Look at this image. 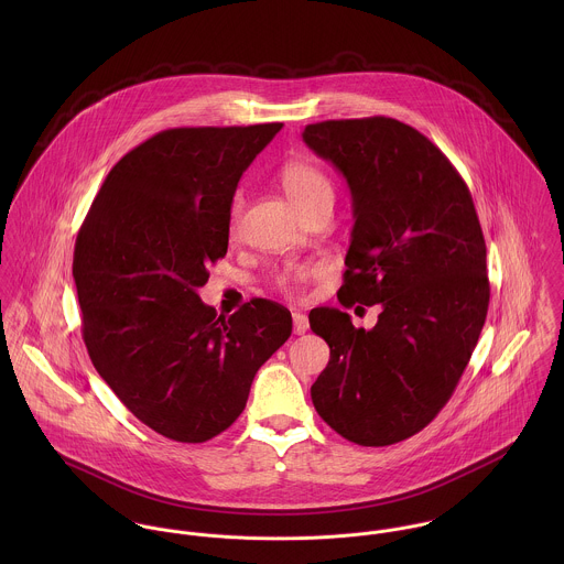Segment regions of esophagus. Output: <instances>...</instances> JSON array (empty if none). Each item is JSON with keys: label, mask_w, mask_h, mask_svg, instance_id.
I'll return each mask as SVG.
<instances>
[{"label": "esophagus", "mask_w": 564, "mask_h": 564, "mask_svg": "<svg viewBox=\"0 0 564 564\" xmlns=\"http://www.w3.org/2000/svg\"><path fill=\"white\" fill-rule=\"evenodd\" d=\"M308 327H311V323H308V317L304 313H293V329H295V334H304V332H308Z\"/></svg>", "instance_id": "obj_1"}]
</instances>
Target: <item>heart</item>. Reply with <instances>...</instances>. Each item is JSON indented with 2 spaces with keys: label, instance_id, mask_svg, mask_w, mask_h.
I'll return each instance as SVG.
<instances>
[{
  "label": "heart",
  "instance_id": "obj_1",
  "mask_svg": "<svg viewBox=\"0 0 564 564\" xmlns=\"http://www.w3.org/2000/svg\"><path fill=\"white\" fill-rule=\"evenodd\" d=\"M280 182H282V188H284L286 197L291 199V204L300 213H304V210H308L317 204H329L332 202V182L322 169L313 162H286L282 166ZM242 206H245V197H242V193H237L235 199H232V208H230L232 226L239 224ZM317 271H319L317 264H311V262L293 264V267H289L282 273L275 275V286L284 295L297 297V295H302L304 286L317 275Z\"/></svg>",
  "mask_w": 564,
  "mask_h": 564
}]
</instances>
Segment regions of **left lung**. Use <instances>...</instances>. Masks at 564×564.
I'll list each match as a JSON object with an SVG mask.
<instances>
[{
  "label": "left lung",
  "mask_w": 564,
  "mask_h": 564,
  "mask_svg": "<svg viewBox=\"0 0 564 564\" xmlns=\"http://www.w3.org/2000/svg\"><path fill=\"white\" fill-rule=\"evenodd\" d=\"M302 137L351 191L338 302L382 308L371 329L338 308L311 311L329 345L313 403L343 438L393 445L449 402L478 345L490 297L480 219L456 166L398 119H332Z\"/></svg>",
  "instance_id": "1"
}]
</instances>
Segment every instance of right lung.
Segmentation results:
<instances>
[{
  "label": "right lung",
  "mask_w": 564,
  "mask_h": 564,
  "mask_svg": "<svg viewBox=\"0 0 564 564\" xmlns=\"http://www.w3.org/2000/svg\"><path fill=\"white\" fill-rule=\"evenodd\" d=\"M282 123L171 128L106 175L82 224L74 280L88 356L123 405L177 443H204L245 410L291 313L251 300L224 317L197 289L228 251L242 171Z\"/></svg>",
  "instance_id": "1"
}]
</instances>
